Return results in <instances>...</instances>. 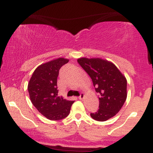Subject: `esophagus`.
<instances>
[{"label": "esophagus", "mask_w": 153, "mask_h": 153, "mask_svg": "<svg viewBox=\"0 0 153 153\" xmlns=\"http://www.w3.org/2000/svg\"><path fill=\"white\" fill-rule=\"evenodd\" d=\"M84 98H85V95H84V94H80V96H79V99H80V100H82Z\"/></svg>", "instance_id": "34e87169"}]
</instances>
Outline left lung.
<instances>
[{
    "instance_id": "1",
    "label": "left lung",
    "mask_w": 153,
    "mask_h": 153,
    "mask_svg": "<svg viewBox=\"0 0 153 153\" xmlns=\"http://www.w3.org/2000/svg\"><path fill=\"white\" fill-rule=\"evenodd\" d=\"M78 62L92 80L100 94L99 108L91 117L104 122L114 117L127 99V79L114 63L101 58L81 57Z\"/></svg>"
}]
</instances>
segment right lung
I'll return each instance as SVG.
<instances>
[{
    "instance_id": "add662e5",
    "label": "right lung",
    "mask_w": 153,
    "mask_h": 153,
    "mask_svg": "<svg viewBox=\"0 0 153 153\" xmlns=\"http://www.w3.org/2000/svg\"><path fill=\"white\" fill-rule=\"evenodd\" d=\"M68 61L59 57L40 65L33 73L28 84L31 103L39 112L50 120L65 118L74 103L58 96L57 80L59 71Z\"/></svg>"
}]
</instances>
